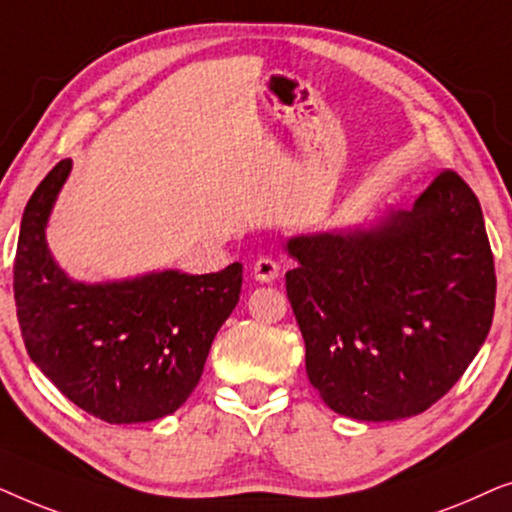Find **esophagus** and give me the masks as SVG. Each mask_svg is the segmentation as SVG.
Here are the masks:
<instances>
[{
    "mask_svg": "<svg viewBox=\"0 0 512 512\" xmlns=\"http://www.w3.org/2000/svg\"><path fill=\"white\" fill-rule=\"evenodd\" d=\"M254 277L258 282H275L279 277V263L272 256H261L254 263Z\"/></svg>",
    "mask_w": 512,
    "mask_h": 512,
    "instance_id": "1",
    "label": "esophagus"
}]
</instances>
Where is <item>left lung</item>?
Returning <instances> with one entry per match:
<instances>
[{"instance_id":"left-lung-1","label":"left lung","mask_w":512,"mask_h":512,"mask_svg":"<svg viewBox=\"0 0 512 512\" xmlns=\"http://www.w3.org/2000/svg\"><path fill=\"white\" fill-rule=\"evenodd\" d=\"M286 296L312 387L361 422L415 417L464 375L494 317L480 202L443 170L410 212L352 233L300 235Z\"/></svg>"}]
</instances>
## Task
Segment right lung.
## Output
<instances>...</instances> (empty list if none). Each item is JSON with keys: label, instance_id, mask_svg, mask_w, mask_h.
Instances as JSON below:
<instances>
[{"label": "right lung", "instance_id": "1", "mask_svg": "<svg viewBox=\"0 0 512 512\" xmlns=\"http://www.w3.org/2000/svg\"><path fill=\"white\" fill-rule=\"evenodd\" d=\"M69 170L72 160H60L46 174L20 223L13 298L27 354L102 422L172 415L191 396L216 331L240 300L242 263L209 275L165 270L130 282H72L44 237Z\"/></svg>", "mask_w": 512, "mask_h": 512}]
</instances>
